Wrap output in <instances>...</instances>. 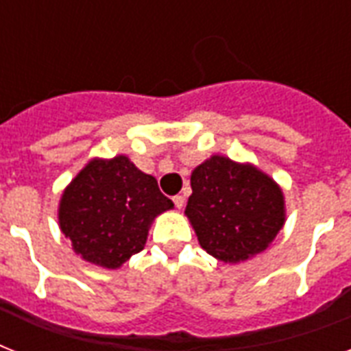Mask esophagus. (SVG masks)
<instances>
[{"instance_id": "1", "label": "esophagus", "mask_w": 351, "mask_h": 351, "mask_svg": "<svg viewBox=\"0 0 351 351\" xmlns=\"http://www.w3.org/2000/svg\"><path fill=\"white\" fill-rule=\"evenodd\" d=\"M173 202H175L176 209H182L184 208V202H186V200H184V197H182V195H176V197H173Z\"/></svg>"}]
</instances>
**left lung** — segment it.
<instances>
[{"instance_id": "left-lung-1", "label": "left lung", "mask_w": 351, "mask_h": 351, "mask_svg": "<svg viewBox=\"0 0 351 351\" xmlns=\"http://www.w3.org/2000/svg\"><path fill=\"white\" fill-rule=\"evenodd\" d=\"M186 217L209 255L239 264L266 251L286 222L284 193L250 162L213 154L191 173Z\"/></svg>"}]
</instances>
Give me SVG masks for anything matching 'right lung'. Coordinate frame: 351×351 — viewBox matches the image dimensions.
<instances>
[{"label":"right lung","mask_w":351,"mask_h":351,"mask_svg":"<svg viewBox=\"0 0 351 351\" xmlns=\"http://www.w3.org/2000/svg\"><path fill=\"white\" fill-rule=\"evenodd\" d=\"M175 208L129 156L93 158L62 193L58 224L84 261L118 269L143 250L149 228Z\"/></svg>","instance_id":"right-lung-1"}]
</instances>
